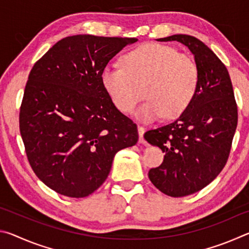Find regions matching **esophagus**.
Here are the masks:
<instances>
[{
  "label": "esophagus",
  "mask_w": 249,
  "mask_h": 249,
  "mask_svg": "<svg viewBox=\"0 0 249 249\" xmlns=\"http://www.w3.org/2000/svg\"><path fill=\"white\" fill-rule=\"evenodd\" d=\"M144 133H145V128L142 126H138V135H140V142L141 144H144Z\"/></svg>",
  "instance_id": "34e87169"
}]
</instances>
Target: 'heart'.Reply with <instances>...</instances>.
Instances as JSON below:
<instances>
[{
	"instance_id": "heart-1",
	"label": "heart",
	"mask_w": 249,
	"mask_h": 249,
	"mask_svg": "<svg viewBox=\"0 0 249 249\" xmlns=\"http://www.w3.org/2000/svg\"><path fill=\"white\" fill-rule=\"evenodd\" d=\"M101 81L113 104L123 113H132L142 99L148 101L138 109L142 122L165 115L174 119L192 103L199 89L200 69L195 59L179 53L171 46L145 44L122 58V66H107Z\"/></svg>"
}]
</instances>
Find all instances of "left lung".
Masks as SVG:
<instances>
[{"mask_svg":"<svg viewBox=\"0 0 249 249\" xmlns=\"http://www.w3.org/2000/svg\"><path fill=\"white\" fill-rule=\"evenodd\" d=\"M157 40L187 46L200 69L199 89L189 107L178 120L144 135L165 153L161 165L148 172L151 183L180 197L200 191L224 168L237 126V105L229 71L208 46L182 34Z\"/></svg>","mask_w":249,"mask_h":249,"instance_id":"obj_1","label":"left lung"}]
</instances>
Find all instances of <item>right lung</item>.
<instances>
[{"label":"right lung","mask_w":249,"mask_h":249,"mask_svg":"<svg viewBox=\"0 0 249 249\" xmlns=\"http://www.w3.org/2000/svg\"><path fill=\"white\" fill-rule=\"evenodd\" d=\"M137 38L74 35L34 65L19 130L32 169L59 195L84 197L107 180L114 156L138 141L101 81L108 61Z\"/></svg>","instance_id":"1"}]
</instances>
